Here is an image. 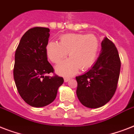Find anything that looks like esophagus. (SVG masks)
Here are the masks:
<instances>
[{
    "mask_svg": "<svg viewBox=\"0 0 134 134\" xmlns=\"http://www.w3.org/2000/svg\"><path fill=\"white\" fill-rule=\"evenodd\" d=\"M69 79H70L69 78H66V77H65V79H64V81H65V82H68L69 81Z\"/></svg>",
    "mask_w": 134,
    "mask_h": 134,
    "instance_id": "esophagus-1",
    "label": "esophagus"
}]
</instances>
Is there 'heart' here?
<instances>
[{
    "label": "heart",
    "mask_w": 134,
    "mask_h": 134,
    "mask_svg": "<svg viewBox=\"0 0 134 134\" xmlns=\"http://www.w3.org/2000/svg\"><path fill=\"white\" fill-rule=\"evenodd\" d=\"M99 51V41L93 34L68 33L61 35L60 42H49L46 47L47 56L53 63H58L67 56L69 59L55 67L60 75H74L79 69L86 70L95 62Z\"/></svg>",
    "instance_id": "heart-1"
}]
</instances>
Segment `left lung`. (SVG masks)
Wrapping results in <instances>:
<instances>
[{
  "mask_svg": "<svg viewBox=\"0 0 134 134\" xmlns=\"http://www.w3.org/2000/svg\"><path fill=\"white\" fill-rule=\"evenodd\" d=\"M120 67L117 48L105 37L99 56L93 66L84 74L76 77V94L80 102L90 108H99L107 104L117 89Z\"/></svg>",
  "mask_w": 134,
  "mask_h": 134,
  "instance_id": "8db88e82",
  "label": "left lung"
}]
</instances>
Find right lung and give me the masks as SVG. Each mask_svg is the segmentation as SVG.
<instances>
[{"mask_svg":"<svg viewBox=\"0 0 134 134\" xmlns=\"http://www.w3.org/2000/svg\"><path fill=\"white\" fill-rule=\"evenodd\" d=\"M49 32L47 28H30L23 35L15 52L13 73L17 90L27 104L36 108L53 102L64 82L58 76H46L54 71L46 52Z\"/></svg>","mask_w":134,"mask_h":134,"instance_id":"right-lung-1","label":"right lung"}]
</instances>
